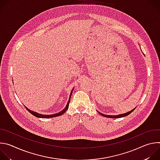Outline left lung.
Masks as SVG:
<instances>
[{
	"label": "left lung",
	"instance_id": "obj_1",
	"mask_svg": "<svg viewBox=\"0 0 160 160\" xmlns=\"http://www.w3.org/2000/svg\"><path fill=\"white\" fill-rule=\"evenodd\" d=\"M135 109V108L133 109H132L131 111L127 112H125V113H123V114H120V115H104V114L98 111V112L100 114V115L101 116H103L104 117H107V118H122V117H126V116H128V115H130V114L133 111V110Z\"/></svg>",
	"mask_w": 160,
	"mask_h": 160
}]
</instances>
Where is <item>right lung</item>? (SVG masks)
<instances>
[{
  "instance_id": "1",
  "label": "right lung",
  "mask_w": 160,
  "mask_h": 160,
  "mask_svg": "<svg viewBox=\"0 0 160 160\" xmlns=\"http://www.w3.org/2000/svg\"><path fill=\"white\" fill-rule=\"evenodd\" d=\"M74 88H73L71 91V93H70V98H69V100H68V103L66 106V107L64 108V109H63L61 111L58 112V113H55V114H52V115H42V114H40V113H38L37 112H35V111H33L30 109H29L28 108H27L25 106V107L26 108V109L32 114V115H33V116L37 117V118H52V117H58V116H60V115H62V114H64L66 110L68 109V107H69V104H70V98H71V96H72V92H73V90Z\"/></svg>"
}]
</instances>
